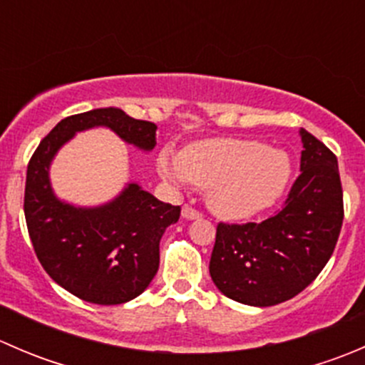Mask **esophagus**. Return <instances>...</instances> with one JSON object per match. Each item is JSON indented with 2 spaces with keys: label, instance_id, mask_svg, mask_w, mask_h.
<instances>
[{
  "label": "esophagus",
  "instance_id": "esophagus-1",
  "mask_svg": "<svg viewBox=\"0 0 365 365\" xmlns=\"http://www.w3.org/2000/svg\"><path fill=\"white\" fill-rule=\"evenodd\" d=\"M182 217L183 219H189V220H194V219H201V213L197 212V210H194L192 206L185 205L182 208Z\"/></svg>",
  "mask_w": 365,
  "mask_h": 365
}]
</instances>
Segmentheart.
Instances as JSON below:
<instances>
[{
  "label": "heart",
  "mask_w": 365,
  "mask_h": 365,
  "mask_svg": "<svg viewBox=\"0 0 365 365\" xmlns=\"http://www.w3.org/2000/svg\"><path fill=\"white\" fill-rule=\"evenodd\" d=\"M157 169L176 185L192 182L208 189L210 208L233 220L249 219L274 206L292 178V162L282 150L238 138L196 141L180 155L164 148Z\"/></svg>",
  "instance_id": "b5f03b06"
}]
</instances>
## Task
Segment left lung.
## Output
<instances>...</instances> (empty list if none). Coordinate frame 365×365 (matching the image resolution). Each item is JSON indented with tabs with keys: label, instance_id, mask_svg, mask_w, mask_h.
I'll list each match as a JSON object with an SVG mask.
<instances>
[{
	"label": "left lung",
	"instance_id": "obj_1",
	"mask_svg": "<svg viewBox=\"0 0 365 365\" xmlns=\"http://www.w3.org/2000/svg\"><path fill=\"white\" fill-rule=\"evenodd\" d=\"M300 176L284 206L263 222L217 226L210 275L222 295L268 307L307 288L336 249L342 217L337 157L300 128Z\"/></svg>",
	"mask_w": 365,
	"mask_h": 365
}]
</instances>
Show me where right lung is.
Masks as SVG:
<instances>
[{
  "label": "right lung",
  "mask_w": 365,
  "mask_h": 365,
  "mask_svg": "<svg viewBox=\"0 0 365 365\" xmlns=\"http://www.w3.org/2000/svg\"><path fill=\"white\" fill-rule=\"evenodd\" d=\"M95 127L109 128L143 152L157 145L155 123L118 108L65 118L29 160L24 215L36 257L56 284L90 304L116 305L141 295L155 277L160 238L180 219V206L162 203L135 182L104 205L61 201L51 187V164L77 132Z\"/></svg>",
  "instance_id": "1"
}]
</instances>
